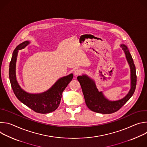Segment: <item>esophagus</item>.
Instances as JSON below:
<instances>
[{"instance_id": "obj_1", "label": "esophagus", "mask_w": 147, "mask_h": 147, "mask_svg": "<svg viewBox=\"0 0 147 147\" xmlns=\"http://www.w3.org/2000/svg\"><path fill=\"white\" fill-rule=\"evenodd\" d=\"M81 74H82V71H81V69H76V70L74 71V76H79V75H80Z\"/></svg>"}]
</instances>
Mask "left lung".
Returning a JSON list of instances; mask_svg holds the SVG:
<instances>
[{
  "label": "left lung",
  "instance_id": "obj_1",
  "mask_svg": "<svg viewBox=\"0 0 147 147\" xmlns=\"http://www.w3.org/2000/svg\"><path fill=\"white\" fill-rule=\"evenodd\" d=\"M120 47L125 53L131 72V88L125 97L116 101L109 100L105 97L102 91L98 90L94 81L88 76H80L77 78L81 85L87 106L93 112L102 114L116 112L130 99L135 91L137 84L136 66L127 47L124 44H121Z\"/></svg>",
  "mask_w": 147,
  "mask_h": 147
}]
</instances>
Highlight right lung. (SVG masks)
I'll use <instances>...</instances> for the list:
<instances>
[{
  "mask_svg": "<svg viewBox=\"0 0 147 147\" xmlns=\"http://www.w3.org/2000/svg\"><path fill=\"white\" fill-rule=\"evenodd\" d=\"M29 44V41H24L13 51L9 71L11 88L17 99L35 112L42 114L51 113L59 107L63 91L72 80L73 74H70L59 78L51 88L43 93L33 94L24 91L16 80V64L18 51L24 48Z\"/></svg>",
  "mask_w": 147,
  "mask_h": 147,
  "instance_id": "obj_1",
  "label": "right lung"
}]
</instances>
